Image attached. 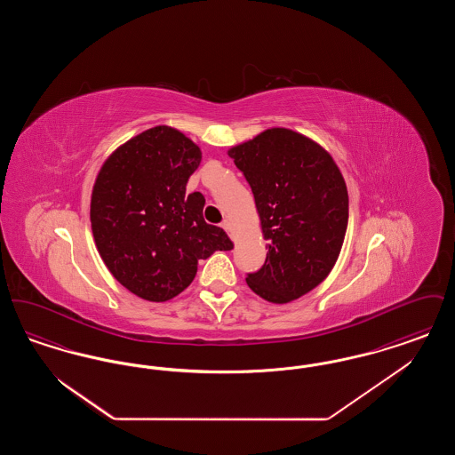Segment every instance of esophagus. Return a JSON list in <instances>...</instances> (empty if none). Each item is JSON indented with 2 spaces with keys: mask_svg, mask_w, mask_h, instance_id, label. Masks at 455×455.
I'll return each mask as SVG.
<instances>
[{
  "mask_svg": "<svg viewBox=\"0 0 455 455\" xmlns=\"http://www.w3.org/2000/svg\"><path fill=\"white\" fill-rule=\"evenodd\" d=\"M221 227H223L227 232H232V221H230V220H225V221L221 223Z\"/></svg>",
  "mask_w": 455,
  "mask_h": 455,
  "instance_id": "esophagus-1",
  "label": "esophagus"
}]
</instances>
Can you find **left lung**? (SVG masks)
Instances as JSON below:
<instances>
[{
	"label": "left lung",
	"mask_w": 455,
	"mask_h": 455,
	"mask_svg": "<svg viewBox=\"0 0 455 455\" xmlns=\"http://www.w3.org/2000/svg\"><path fill=\"white\" fill-rule=\"evenodd\" d=\"M256 201L266 262L245 282L271 303L297 300L324 282L347 227V189L329 152L297 131L271 128L228 150Z\"/></svg>",
	"instance_id": "1"
}]
</instances>
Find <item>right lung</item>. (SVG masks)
Instances as JSON below:
<instances>
[{
	"label": "right lung",
	"instance_id": "1",
	"mask_svg": "<svg viewBox=\"0 0 455 455\" xmlns=\"http://www.w3.org/2000/svg\"><path fill=\"white\" fill-rule=\"evenodd\" d=\"M199 164L193 140L155 126L116 148L97 173L90 199L97 251L143 300H171L193 283L197 260L234 249L223 228L204 221V196L186 193Z\"/></svg>",
	"mask_w": 455,
	"mask_h": 455
}]
</instances>
